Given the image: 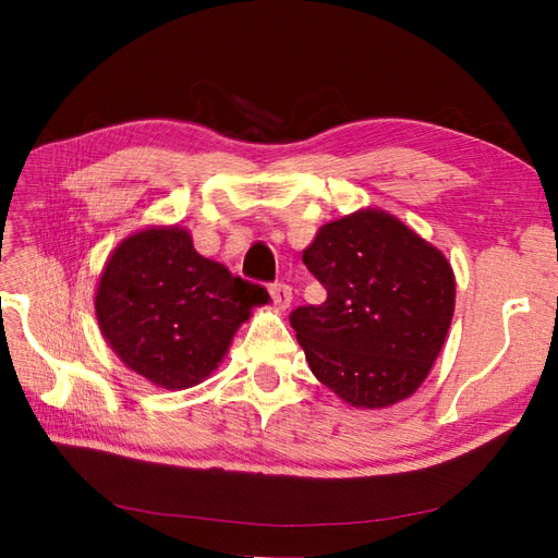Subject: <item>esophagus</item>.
Instances as JSON below:
<instances>
[{
  "label": "esophagus",
  "mask_w": 558,
  "mask_h": 558,
  "mask_svg": "<svg viewBox=\"0 0 558 558\" xmlns=\"http://www.w3.org/2000/svg\"><path fill=\"white\" fill-rule=\"evenodd\" d=\"M269 295H272L275 305H277L279 310H286V307L291 305V300H293V289H291L289 283L277 281V283L269 286Z\"/></svg>",
  "instance_id": "1"
}]
</instances>
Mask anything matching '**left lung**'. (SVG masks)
Returning <instances> with one entry per match:
<instances>
[{"label": "left lung", "instance_id": "1", "mask_svg": "<svg viewBox=\"0 0 558 558\" xmlns=\"http://www.w3.org/2000/svg\"><path fill=\"white\" fill-rule=\"evenodd\" d=\"M302 260L328 293L289 316L316 379L353 408L412 396L453 316L442 253L398 218L365 209L320 228Z\"/></svg>", "mask_w": 558, "mask_h": 558}]
</instances>
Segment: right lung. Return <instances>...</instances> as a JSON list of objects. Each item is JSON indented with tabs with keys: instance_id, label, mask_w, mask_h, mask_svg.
Returning a JSON list of instances; mask_svg holds the SVG:
<instances>
[{
	"instance_id": "1",
	"label": "right lung",
	"mask_w": 558,
	"mask_h": 558,
	"mask_svg": "<svg viewBox=\"0 0 558 558\" xmlns=\"http://www.w3.org/2000/svg\"><path fill=\"white\" fill-rule=\"evenodd\" d=\"M265 286L232 277L193 248L181 228L132 234L111 253L95 312L105 340L130 369L162 388L211 375Z\"/></svg>"
}]
</instances>
